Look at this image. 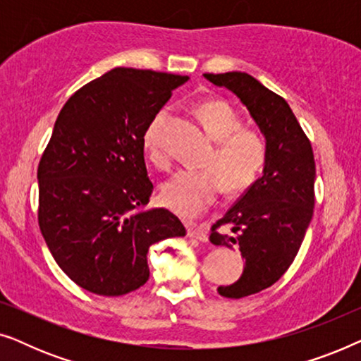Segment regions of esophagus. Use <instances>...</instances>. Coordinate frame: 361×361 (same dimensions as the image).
Returning <instances> with one entry per match:
<instances>
[{
	"label": "esophagus",
	"instance_id": "1",
	"mask_svg": "<svg viewBox=\"0 0 361 361\" xmlns=\"http://www.w3.org/2000/svg\"><path fill=\"white\" fill-rule=\"evenodd\" d=\"M187 236L199 240V241H202V243L209 241V233H207V228L204 225H199V224H190L189 226H187Z\"/></svg>",
	"mask_w": 361,
	"mask_h": 361
}]
</instances>
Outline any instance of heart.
Instances as JSON below:
<instances>
[{
	"label": "heart",
	"instance_id": "obj_1",
	"mask_svg": "<svg viewBox=\"0 0 361 361\" xmlns=\"http://www.w3.org/2000/svg\"><path fill=\"white\" fill-rule=\"evenodd\" d=\"M207 133L216 142L207 157L209 169H184L162 184L161 199L167 209L184 216H194L209 209L221 189L238 194L255 184L266 162V145L256 131L243 130V121L230 103L210 100L197 108ZM171 108L157 110L142 133L149 159L159 167L169 166L164 142Z\"/></svg>",
	"mask_w": 361,
	"mask_h": 361
}]
</instances>
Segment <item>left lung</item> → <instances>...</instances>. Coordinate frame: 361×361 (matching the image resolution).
I'll return each mask as SVG.
<instances>
[{
  "instance_id": "8db88e82",
  "label": "left lung",
  "mask_w": 361,
  "mask_h": 361,
  "mask_svg": "<svg viewBox=\"0 0 361 361\" xmlns=\"http://www.w3.org/2000/svg\"><path fill=\"white\" fill-rule=\"evenodd\" d=\"M204 77L240 98L266 140L263 176L210 233L212 243L236 246L245 258L240 279L219 288L224 298L241 299L273 286L298 255L314 214V152L288 102L255 77L245 72Z\"/></svg>"
}]
</instances>
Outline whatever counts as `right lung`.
Listing matches in <instances>:
<instances>
[{
	"instance_id": "add662e5",
	"label": "right lung",
	"mask_w": 361,
	"mask_h": 361,
	"mask_svg": "<svg viewBox=\"0 0 361 361\" xmlns=\"http://www.w3.org/2000/svg\"><path fill=\"white\" fill-rule=\"evenodd\" d=\"M187 75L116 67L68 98L37 167L39 226L80 288L123 295L149 279L147 250L185 228L147 209L142 133Z\"/></svg>"
}]
</instances>
